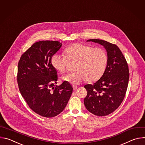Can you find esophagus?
Here are the masks:
<instances>
[{
  "label": "esophagus",
  "mask_w": 145,
  "mask_h": 145,
  "mask_svg": "<svg viewBox=\"0 0 145 145\" xmlns=\"http://www.w3.org/2000/svg\"><path fill=\"white\" fill-rule=\"evenodd\" d=\"M72 87H73V90H76V89H77V86H73Z\"/></svg>",
  "instance_id": "1"
}]
</instances>
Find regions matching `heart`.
Returning <instances> with one entry per match:
<instances>
[{
	"label": "heart",
	"mask_w": 145,
	"mask_h": 145,
	"mask_svg": "<svg viewBox=\"0 0 145 145\" xmlns=\"http://www.w3.org/2000/svg\"><path fill=\"white\" fill-rule=\"evenodd\" d=\"M65 56L54 54L51 58V64L57 72H64L68 60L76 61L74 71L61 77L63 81L77 85L86 80L93 82L104 74L108 64L106 51L101 48H93L81 43L74 44L65 49Z\"/></svg>",
	"instance_id": "obj_1"
}]
</instances>
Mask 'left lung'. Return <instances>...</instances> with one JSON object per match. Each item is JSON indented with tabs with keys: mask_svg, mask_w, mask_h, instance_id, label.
Listing matches in <instances>:
<instances>
[{
	"mask_svg": "<svg viewBox=\"0 0 145 145\" xmlns=\"http://www.w3.org/2000/svg\"><path fill=\"white\" fill-rule=\"evenodd\" d=\"M87 41L98 43L105 48L108 64L104 74L98 81L92 85L84 86L87 95L84 103L87 110L93 114L106 116L115 111L125 96L129 80V67L116 45L97 39Z\"/></svg>",
	"mask_w": 145,
	"mask_h": 145,
	"instance_id": "left-lung-1",
	"label": "left lung"
}]
</instances>
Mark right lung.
Listing matches in <instances>:
<instances>
[{
  "mask_svg": "<svg viewBox=\"0 0 145 145\" xmlns=\"http://www.w3.org/2000/svg\"><path fill=\"white\" fill-rule=\"evenodd\" d=\"M61 46L58 41L37 42L21 56L18 63L17 81L20 93L34 112L46 118L63 111L73 91L67 81L54 85L58 76L51 58Z\"/></svg>",
  "mask_w": 145,
  "mask_h": 145,
  "instance_id": "obj_1",
  "label": "right lung"
}]
</instances>
